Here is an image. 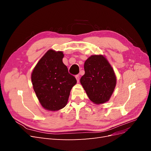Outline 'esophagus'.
Segmentation results:
<instances>
[{
  "instance_id": "esophagus-1",
  "label": "esophagus",
  "mask_w": 151,
  "mask_h": 151,
  "mask_svg": "<svg viewBox=\"0 0 151 151\" xmlns=\"http://www.w3.org/2000/svg\"><path fill=\"white\" fill-rule=\"evenodd\" d=\"M76 78L77 81L79 83V75H76Z\"/></svg>"
}]
</instances>
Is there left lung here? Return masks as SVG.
Instances as JSON below:
<instances>
[{
  "label": "left lung",
  "instance_id": "1",
  "mask_svg": "<svg viewBox=\"0 0 151 151\" xmlns=\"http://www.w3.org/2000/svg\"><path fill=\"white\" fill-rule=\"evenodd\" d=\"M85 74L80 82L89 99L96 104L108 101L115 90L116 77L103 55H94L84 63Z\"/></svg>",
  "mask_w": 151,
  "mask_h": 151
}]
</instances>
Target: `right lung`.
I'll return each mask as SVG.
<instances>
[{
  "instance_id": "1",
  "label": "right lung",
  "mask_w": 151,
  "mask_h": 151,
  "mask_svg": "<svg viewBox=\"0 0 151 151\" xmlns=\"http://www.w3.org/2000/svg\"><path fill=\"white\" fill-rule=\"evenodd\" d=\"M63 52L50 49L35 67L31 73L33 88L42 107L55 111L64 108L72 87L77 83L75 77L68 74L63 63Z\"/></svg>"
}]
</instances>
